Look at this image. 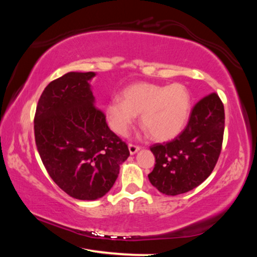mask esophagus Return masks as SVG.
Here are the masks:
<instances>
[{
	"mask_svg": "<svg viewBox=\"0 0 257 257\" xmlns=\"http://www.w3.org/2000/svg\"><path fill=\"white\" fill-rule=\"evenodd\" d=\"M128 147H129V152H130V154H135V153H137V152L141 150V147L139 146H137V145H134V144H129L128 145Z\"/></svg>",
	"mask_w": 257,
	"mask_h": 257,
	"instance_id": "1",
	"label": "esophagus"
}]
</instances>
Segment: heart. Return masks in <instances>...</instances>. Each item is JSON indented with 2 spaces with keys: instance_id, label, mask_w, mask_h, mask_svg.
<instances>
[{
  "instance_id": "heart-1",
  "label": "heart",
  "mask_w": 257,
  "mask_h": 257,
  "mask_svg": "<svg viewBox=\"0 0 257 257\" xmlns=\"http://www.w3.org/2000/svg\"><path fill=\"white\" fill-rule=\"evenodd\" d=\"M191 96L181 84L158 85L137 82L122 92V99L113 98L105 113L116 134L125 136L142 113V124L156 141H169L178 136L188 121Z\"/></svg>"
}]
</instances>
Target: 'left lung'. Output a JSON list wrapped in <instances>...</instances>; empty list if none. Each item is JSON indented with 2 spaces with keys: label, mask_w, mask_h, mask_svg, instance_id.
Instances as JSON below:
<instances>
[{
  "label": "left lung",
  "mask_w": 257,
  "mask_h": 257,
  "mask_svg": "<svg viewBox=\"0 0 257 257\" xmlns=\"http://www.w3.org/2000/svg\"><path fill=\"white\" fill-rule=\"evenodd\" d=\"M223 133V103L211 93L195 104L186 128L173 141L151 146L155 156L151 184L170 196L196 188L215 167Z\"/></svg>",
  "instance_id": "8db88e82"
}]
</instances>
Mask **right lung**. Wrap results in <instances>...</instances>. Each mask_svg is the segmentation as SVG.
<instances>
[{"mask_svg": "<svg viewBox=\"0 0 257 257\" xmlns=\"http://www.w3.org/2000/svg\"><path fill=\"white\" fill-rule=\"evenodd\" d=\"M95 72H68L42 93L34 119L35 142L50 177L73 198L94 201L112 188L128 146L95 106Z\"/></svg>", "mask_w": 257, "mask_h": 257, "instance_id": "1", "label": "right lung"}]
</instances>
